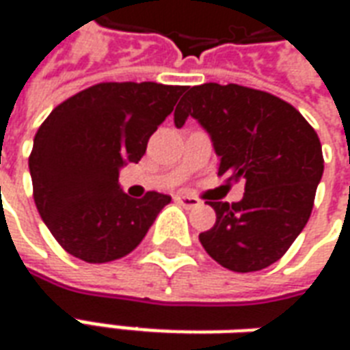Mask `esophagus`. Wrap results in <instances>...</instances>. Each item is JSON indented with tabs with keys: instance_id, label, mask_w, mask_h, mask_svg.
<instances>
[{
	"instance_id": "obj_1",
	"label": "esophagus",
	"mask_w": 350,
	"mask_h": 350,
	"mask_svg": "<svg viewBox=\"0 0 350 350\" xmlns=\"http://www.w3.org/2000/svg\"><path fill=\"white\" fill-rule=\"evenodd\" d=\"M174 200L178 204L185 206V208H195V206L200 204V200L197 197H191V195H185V193H178L174 195Z\"/></svg>"
}]
</instances>
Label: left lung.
I'll use <instances>...</instances> for the list:
<instances>
[{"instance_id":"left-lung-1","label":"left lung","mask_w":350,"mask_h":350,"mask_svg":"<svg viewBox=\"0 0 350 350\" xmlns=\"http://www.w3.org/2000/svg\"><path fill=\"white\" fill-rule=\"evenodd\" d=\"M195 118L219 155V176L245 182L240 202H208L215 225L198 234L206 253L232 271H257L283 257L308 223L323 178L321 140L286 100L253 88L208 82L187 90L176 127Z\"/></svg>"}]
</instances>
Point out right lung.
Instances as JSON below:
<instances>
[{"instance_id": "right-lung-1", "label": "right lung", "mask_w": 350, "mask_h": 350, "mask_svg": "<svg viewBox=\"0 0 350 350\" xmlns=\"http://www.w3.org/2000/svg\"><path fill=\"white\" fill-rule=\"evenodd\" d=\"M185 86L103 82L57 105L33 138L29 174L35 206L57 243L92 264L129 255L168 195L133 198L120 168L138 163Z\"/></svg>"}]
</instances>
